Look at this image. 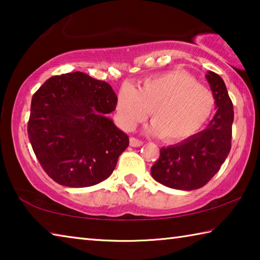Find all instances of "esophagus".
Listing matches in <instances>:
<instances>
[{
	"label": "esophagus",
	"mask_w": 260,
	"mask_h": 260,
	"mask_svg": "<svg viewBox=\"0 0 260 260\" xmlns=\"http://www.w3.org/2000/svg\"><path fill=\"white\" fill-rule=\"evenodd\" d=\"M129 144H131V147L136 148V147L142 146L143 142L141 140H138V139H135V138H131L129 139Z\"/></svg>",
	"instance_id": "esophagus-1"
}]
</instances>
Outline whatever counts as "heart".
<instances>
[{
    "label": "heart",
    "mask_w": 260,
    "mask_h": 260,
    "mask_svg": "<svg viewBox=\"0 0 260 260\" xmlns=\"http://www.w3.org/2000/svg\"><path fill=\"white\" fill-rule=\"evenodd\" d=\"M214 105L212 90L183 71L147 79L139 89L125 83L117 98L118 118L125 129H133L151 110L149 132L169 142H180L199 132Z\"/></svg>",
    "instance_id": "b5f03b06"
}]
</instances>
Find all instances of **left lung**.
Instances as JSON below:
<instances>
[{
	"label": "left lung",
	"mask_w": 260,
	"mask_h": 260,
	"mask_svg": "<svg viewBox=\"0 0 260 260\" xmlns=\"http://www.w3.org/2000/svg\"><path fill=\"white\" fill-rule=\"evenodd\" d=\"M215 100V114L206 128L177 144L160 149L151 167L152 178L179 190H195L205 186L231 151L233 103L225 82L212 71L205 74Z\"/></svg>",
	"instance_id": "1"
}]
</instances>
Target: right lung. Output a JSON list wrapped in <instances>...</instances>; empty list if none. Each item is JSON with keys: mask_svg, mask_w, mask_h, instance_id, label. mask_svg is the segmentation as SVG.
Returning a JSON list of instances; mask_svg holds the SVG:
<instances>
[{"mask_svg": "<svg viewBox=\"0 0 260 260\" xmlns=\"http://www.w3.org/2000/svg\"><path fill=\"white\" fill-rule=\"evenodd\" d=\"M117 95L83 72L51 77L33 95L28 139L42 169L61 186L85 188L112 174L129 144L107 117Z\"/></svg>", "mask_w": 260, "mask_h": 260, "instance_id": "add662e5", "label": "right lung"}]
</instances>
